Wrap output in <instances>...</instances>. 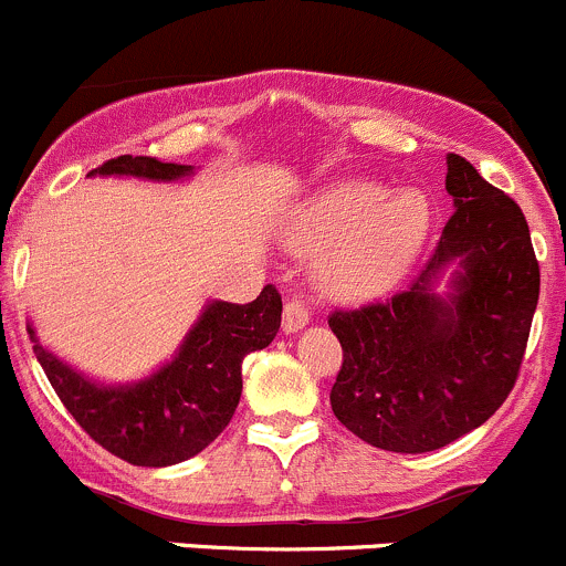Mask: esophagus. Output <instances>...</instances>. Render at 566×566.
I'll use <instances>...</instances> for the list:
<instances>
[{
    "label": "esophagus",
    "mask_w": 566,
    "mask_h": 566,
    "mask_svg": "<svg viewBox=\"0 0 566 566\" xmlns=\"http://www.w3.org/2000/svg\"><path fill=\"white\" fill-rule=\"evenodd\" d=\"M307 324V307L300 300H289L283 307V333H300Z\"/></svg>",
    "instance_id": "34e87169"
}]
</instances>
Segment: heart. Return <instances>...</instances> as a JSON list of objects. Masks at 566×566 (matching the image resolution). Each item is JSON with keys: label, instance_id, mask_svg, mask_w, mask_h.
I'll list each match as a JSON object with an SVG mask.
<instances>
[{"label": "heart", "instance_id": "b5f03b06", "mask_svg": "<svg viewBox=\"0 0 566 566\" xmlns=\"http://www.w3.org/2000/svg\"><path fill=\"white\" fill-rule=\"evenodd\" d=\"M432 231V206L418 189L346 178L300 203L285 228L296 253H324L316 283L335 302H366L410 272Z\"/></svg>", "mask_w": 566, "mask_h": 566}]
</instances>
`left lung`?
<instances>
[{
  "instance_id": "left-lung-1",
  "label": "left lung",
  "mask_w": 566,
  "mask_h": 566,
  "mask_svg": "<svg viewBox=\"0 0 566 566\" xmlns=\"http://www.w3.org/2000/svg\"><path fill=\"white\" fill-rule=\"evenodd\" d=\"M446 165L454 214L427 270L394 300L329 316L344 349L335 418L396 454L443 449L506 401L539 300L520 206L462 156Z\"/></svg>"
}]
</instances>
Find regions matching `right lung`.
Returning a JSON list of instances; mask_svg holds the SVG:
<instances>
[{"mask_svg": "<svg viewBox=\"0 0 566 566\" xmlns=\"http://www.w3.org/2000/svg\"><path fill=\"white\" fill-rule=\"evenodd\" d=\"M87 176L172 184L195 176V167L154 156H117ZM281 313V294L272 285L248 305L206 302L176 355L148 377L123 385L98 382L69 366L38 340L32 324L27 333L54 394L95 443L132 465L167 468L200 454L231 423L242 396V360L272 344Z\"/></svg>", "mask_w": 566, "mask_h": 566, "instance_id": "right-lung-1", "label": "right lung"}]
</instances>
